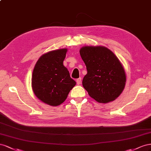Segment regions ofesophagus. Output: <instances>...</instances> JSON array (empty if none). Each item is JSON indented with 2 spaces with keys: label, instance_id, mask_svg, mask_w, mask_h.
<instances>
[{
  "label": "esophagus",
  "instance_id": "34e87169",
  "mask_svg": "<svg viewBox=\"0 0 151 151\" xmlns=\"http://www.w3.org/2000/svg\"><path fill=\"white\" fill-rule=\"evenodd\" d=\"M81 82V78H79L78 79L76 80V83H77V85H80Z\"/></svg>",
  "mask_w": 151,
  "mask_h": 151
}]
</instances>
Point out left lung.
<instances>
[{
	"label": "left lung",
	"mask_w": 151,
	"mask_h": 151,
	"mask_svg": "<svg viewBox=\"0 0 151 151\" xmlns=\"http://www.w3.org/2000/svg\"><path fill=\"white\" fill-rule=\"evenodd\" d=\"M80 54L87 70L83 87L89 96L100 103L114 101L126 83L125 71L118 58L103 46H85Z\"/></svg>",
	"instance_id": "1"
}]
</instances>
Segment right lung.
Segmentation results:
<instances>
[{"instance_id":"1","label":"right lung","mask_w":151,"mask_h":151,"mask_svg":"<svg viewBox=\"0 0 151 151\" xmlns=\"http://www.w3.org/2000/svg\"><path fill=\"white\" fill-rule=\"evenodd\" d=\"M67 50L61 49L43 54L33 69V91L38 99L52 106L62 104L76 85L63 65Z\"/></svg>"}]
</instances>
